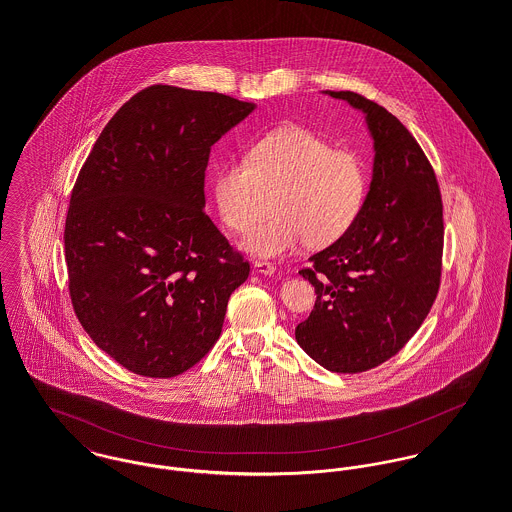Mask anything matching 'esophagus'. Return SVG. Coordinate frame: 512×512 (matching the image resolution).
<instances>
[{
  "instance_id": "1",
  "label": "esophagus",
  "mask_w": 512,
  "mask_h": 512,
  "mask_svg": "<svg viewBox=\"0 0 512 512\" xmlns=\"http://www.w3.org/2000/svg\"><path fill=\"white\" fill-rule=\"evenodd\" d=\"M254 270L258 274H264V276H272L276 272V266L272 262H266V260H256L254 262Z\"/></svg>"
}]
</instances>
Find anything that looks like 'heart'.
Instances as JSON below:
<instances>
[{"label": "heart", "instance_id": "1", "mask_svg": "<svg viewBox=\"0 0 512 512\" xmlns=\"http://www.w3.org/2000/svg\"><path fill=\"white\" fill-rule=\"evenodd\" d=\"M276 191L274 217L258 222L240 242L242 250L276 258L299 248H323L345 236L365 207L368 169L351 149L301 126H282L264 134L246 153L215 169L211 193L220 220L244 232L260 195Z\"/></svg>", "mask_w": 512, "mask_h": 512}]
</instances>
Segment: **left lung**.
Instances as JSON below:
<instances>
[{"instance_id":"1","label":"left lung","mask_w":512,"mask_h":512,"mask_svg":"<svg viewBox=\"0 0 512 512\" xmlns=\"http://www.w3.org/2000/svg\"><path fill=\"white\" fill-rule=\"evenodd\" d=\"M365 116L372 175L351 230L299 272L315 307L295 341L331 372H363L420 329L439 288L443 217L438 181L412 134L386 108L349 90H323Z\"/></svg>"}]
</instances>
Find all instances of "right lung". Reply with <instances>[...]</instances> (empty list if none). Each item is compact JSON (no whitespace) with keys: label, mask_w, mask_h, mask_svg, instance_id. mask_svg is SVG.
Wrapping results in <instances>:
<instances>
[{"label":"right lung","mask_w":512,"mask_h":512,"mask_svg":"<svg viewBox=\"0 0 512 512\" xmlns=\"http://www.w3.org/2000/svg\"><path fill=\"white\" fill-rule=\"evenodd\" d=\"M256 110L219 92L155 84L106 124L65 224L74 313L116 363L171 378L217 343L250 274L205 215L211 147Z\"/></svg>","instance_id":"1"}]
</instances>
